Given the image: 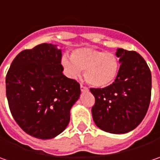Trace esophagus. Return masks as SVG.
<instances>
[{
	"mask_svg": "<svg viewBox=\"0 0 160 160\" xmlns=\"http://www.w3.org/2000/svg\"><path fill=\"white\" fill-rule=\"evenodd\" d=\"M80 88H81V91L82 92H88V88L85 86V85H83V83H81V85H80Z\"/></svg>",
	"mask_w": 160,
	"mask_h": 160,
	"instance_id": "obj_1",
	"label": "esophagus"
}]
</instances>
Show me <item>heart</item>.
Masks as SVG:
<instances>
[{"instance_id": "1", "label": "heart", "mask_w": 160, "mask_h": 160, "mask_svg": "<svg viewBox=\"0 0 160 160\" xmlns=\"http://www.w3.org/2000/svg\"><path fill=\"white\" fill-rule=\"evenodd\" d=\"M61 63L72 78H77L81 70H84L85 80L95 87H105L112 83L119 68L118 58L113 53L92 48L77 49L72 57L64 55Z\"/></svg>"}]
</instances>
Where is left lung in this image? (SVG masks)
<instances>
[{"mask_svg":"<svg viewBox=\"0 0 160 160\" xmlns=\"http://www.w3.org/2000/svg\"><path fill=\"white\" fill-rule=\"evenodd\" d=\"M121 63L115 81L104 88H91L95 98L92 108L93 121L110 133L133 130L144 118L151 102V73L139 53L118 49Z\"/></svg>","mask_w":160,"mask_h":160,"instance_id":"left-lung-1","label":"left lung"}]
</instances>
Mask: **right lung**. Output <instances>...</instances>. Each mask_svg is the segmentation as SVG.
Listing matches in <instances>:
<instances>
[{
  "label": "right lung",
  "mask_w": 160,
  "mask_h": 160,
  "mask_svg": "<svg viewBox=\"0 0 160 160\" xmlns=\"http://www.w3.org/2000/svg\"><path fill=\"white\" fill-rule=\"evenodd\" d=\"M61 50L42 43L18 53L6 76V95L17 124L38 139L54 138L70 120L80 84L63 75Z\"/></svg>",
  "instance_id": "obj_1"
}]
</instances>
